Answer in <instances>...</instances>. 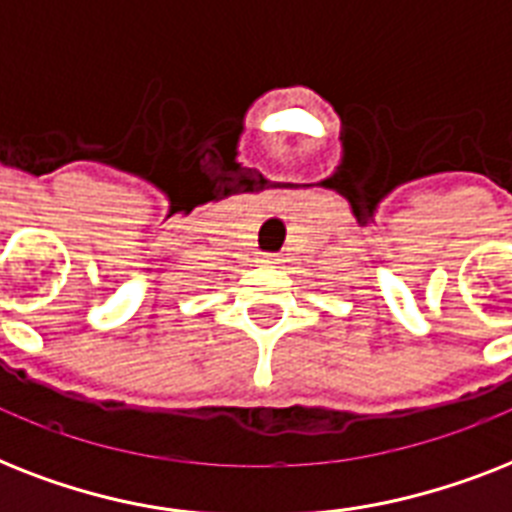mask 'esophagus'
Listing matches in <instances>:
<instances>
[{
    "label": "esophagus",
    "mask_w": 512,
    "mask_h": 512,
    "mask_svg": "<svg viewBox=\"0 0 512 512\" xmlns=\"http://www.w3.org/2000/svg\"><path fill=\"white\" fill-rule=\"evenodd\" d=\"M267 264H280V256H275V253H269Z\"/></svg>",
    "instance_id": "obj_1"
}]
</instances>
